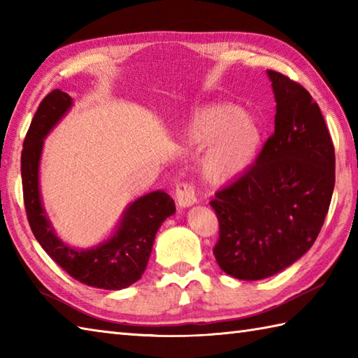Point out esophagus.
I'll use <instances>...</instances> for the list:
<instances>
[{"label": "esophagus", "instance_id": "obj_1", "mask_svg": "<svg viewBox=\"0 0 358 358\" xmlns=\"http://www.w3.org/2000/svg\"><path fill=\"white\" fill-rule=\"evenodd\" d=\"M175 196H177V203L180 208H191L196 203L195 189L191 183H178Z\"/></svg>", "mask_w": 358, "mask_h": 358}]
</instances>
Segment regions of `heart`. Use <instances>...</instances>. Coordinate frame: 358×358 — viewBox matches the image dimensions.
Returning a JSON list of instances; mask_svg holds the SVG:
<instances>
[{
    "label": "heart",
    "instance_id": "obj_1",
    "mask_svg": "<svg viewBox=\"0 0 358 358\" xmlns=\"http://www.w3.org/2000/svg\"><path fill=\"white\" fill-rule=\"evenodd\" d=\"M181 138L200 149L201 177L227 185L243 177L260 154L263 132L258 121L234 106L209 103L196 109L181 129Z\"/></svg>",
    "mask_w": 358,
    "mask_h": 358
}]
</instances>
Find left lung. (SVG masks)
<instances>
[{
	"instance_id": "8db88e82",
	"label": "left lung",
	"mask_w": 358,
	"mask_h": 358,
	"mask_svg": "<svg viewBox=\"0 0 358 358\" xmlns=\"http://www.w3.org/2000/svg\"><path fill=\"white\" fill-rule=\"evenodd\" d=\"M275 129L254 166L210 201L220 223L214 255L227 275L263 280L314 245L336 185V154L318 104L299 83L268 71Z\"/></svg>"
}]
</instances>
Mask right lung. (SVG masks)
Returning a JSON list of instances; mask_svg holds the SVG:
<instances>
[{
  "label": "right lung",
  "mask_w": 358,
  "mask_h": 358,
  "mask_svg": "<svg viewBox=\"0 0 358 358\" xmlns=\"http://www.w3.org/2000/svg\"><path fill=\"white\" fill-rule=\"evenodd\" d=\"M72 106L73 100L66 92L52 90L41 101L30 123L21 152L27 220L41 248L71 277L87 286L120 291L134 285L146 271L157 231L167 217L175 214V203L164 191L140 196L124 209L109 237L92 248H73L59 238L43 206L40 164L44 138Z\"/></svg>",
  "instance_id": "right-lung-1"
}]
</instances>
